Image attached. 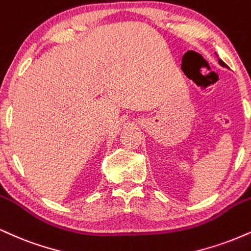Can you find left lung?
<instances>
[{"label": "left lung", "instance_id": "1", "mask_svg": "<svg viewBox=\"0 0 251 251\" xmlns=\"http://www.w3.org/2000/svg\"><path fill=\"white\" fill-rule=\"evenodd\" d=\"M219 63H220L221 66H222V67H226V68H228V66H226V64L225 63V62H223L222 60H221V58H219Z\"/></svg>", "mask_w": 251, "mask_h": 251}]
</instances>
